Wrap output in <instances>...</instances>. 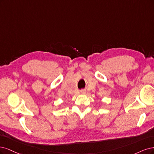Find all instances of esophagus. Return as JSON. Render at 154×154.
I'll return each instance as SVG.
<instances>
[{
    "instance_id": "1",
    "label": "esophagus",
    "mask_w": 154,
    "mask_h": 154,
    "mask_svg": "<svg viewBox=\"0 0 154 154\" xmlns=\"http://www.w3.org/2000/svg\"><path fill=\"white\" fill-rule=\"evenodd\" d=\"M81 94H85L86 93V91L85 90H82V91H81Z\"/></svg>"
}]
</instances>
